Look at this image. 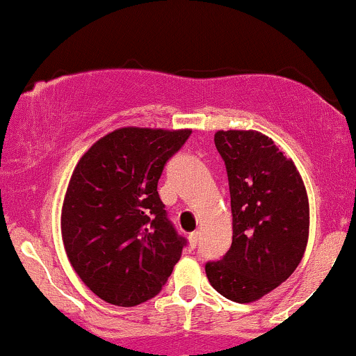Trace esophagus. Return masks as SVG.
Returning a JSON list of instances; mask_svg holds the SVG:
<instances>
[{
    "mask_svg": "<svg viewBox=\"0 0 356 356\" xmlns=\"http://www.w3.org/2000/svg\"><path fill=\"white\" fill-rule=\"evenodd\" d=\"M188 239H190V246L195 248L198 244V241H200V232H198V231L192 232V234L188 236Z\"/></svg>",
    "mask_w": 356,
    "mask_h": 356,
    "instance_id": "1",
    "label": "esophagus"
}]
</instances>
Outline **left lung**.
Returning a JSON list of instances; mask_svg holds the SVG:
<instances>
[{
  "mask_svg": "<svg viewBox=\"0 0 356 356\" xmlns=\"http://www.w3.org/2000/svg\"><path fill=\"white\" fill-rule=\"evenodd\" d=\"M232 212V244L205 263L210 285L246 304L266 296L299 266L309 238V202L292 159L254 131H219Z\"/></svg>",
  "mask_w": 356,
  "mask_h": 356,
  "instance_id": "1",
  "label": "left lung"
}]
</instances>
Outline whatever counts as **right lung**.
Listing matches in <instances>:
<instances>
[{
	"label": "right lung",
	"instance_id": "1",
	"mask_svg": "<svg viewBox=\"0 0 356 356\" xmlns=\"http://www.w3.org/2000/svg\"><path fill=\"white\" fill-rule=\"evenodd\" d=\"M190 134L118 129L76 164L60 219L64 248L79 278L108 304L134 307L158 296L186 246L158 181Z\"/></svg>",
	"mask_w": 356,
	"mask_h": 356
}]
</instances>
